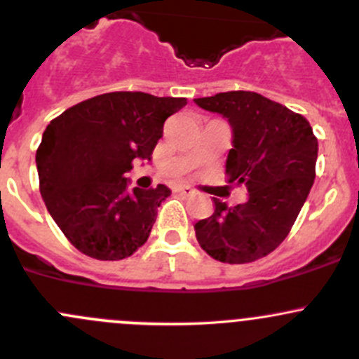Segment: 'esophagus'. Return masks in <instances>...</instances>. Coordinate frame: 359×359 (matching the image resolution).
Here are the masks:
<instances>
[{"mask_svg":"<svg viewBox=\"0 0 359 359\" xmlns=\"http://www.w3.org/2000/svg\"><path fill=\"white\" fill-rule=\"evenodd\" d=\"M173 191H175V193H179V194H184V196H193V194H194V189H193V187H189V186H177Z\"/></svg>","mask_w":359,"mask_h":359,"instance_id":"1","label":"esophagus"}]
</instances>
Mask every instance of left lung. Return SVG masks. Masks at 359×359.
I'll use <instances>...</instances> for the list:
<instances>
[{
    "label": "left lung",
    "instance_id": "left-lung-1",
    "mask_svg": "<svg viewBox=\"0 0 359 359\" xmlns=\"http://www.w3.org/2000/svg\"><path fill=\"white\" fill-rule=\"evenodd\" d=\"M233 128L227 154L229 182L245 184L248 201L194 224L200 247L215 260L247 264L269 255L288 236L316 177L318 139L309 121L255 92H224L194 99Z\"/></svg>",
    "mask_w": 359,
    "mask_h": 359
}]
</instances>
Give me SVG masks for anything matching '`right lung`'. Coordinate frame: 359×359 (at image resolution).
Listing matches in <instances>:
<instances>
[{
	"label": "right lung",
	"instance_id": "add662e5",
	"mask_svg": "<svg viewBox=\"0 0 359 359\" xmlns=\"http://www.w3.org/2000/svg\"><path fill=\"white\" fill-rule=\"evenodd\" d=\"M186 99L111 92L69 107L50 121L36 151L39 193L64 236L85 255L121 260L149 238L163 184L128 189L133 159H151L166 118Z\"/></svg>",
	"mask_w": 359,
	"mask_h": 359
}]
</instances>
